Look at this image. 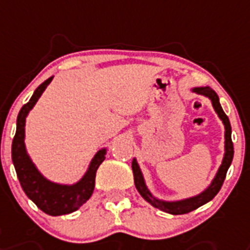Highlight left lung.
<instances>
[{"label":"left lung","instance_id":"1","mask_svg":"<svg viewBox=\"0 0 250 250\" xmlns=\"http://www.w3.org/2000/svg\"><path fill=\"white\" fill-rule=\"evenodd\" d=\"M190 90L194 92L196 94H200V96L209 98L214 111H215L218 118L221 119L223 125H225V153H223L221 166L218 167L217 172L214 175V178L211 179L209 186L206 187L204 190H201L200 193L190 196V197L180 198V200H171V201L170 200H162V198L157 197V196H154L150 192V189L146 186V182H145L144 174L141 171L140 165H139L136 158L132 160L133 180H135V187H136L137 192L150 205L157 208V209H160L161 211L172 214V215H182V214L189 213V211H193V210H196L200 206L205 205L206 202L211 201L217 196L219 189H221L222 184L225 182L227 170L231 166V162H232L233 158V144L232 140H231V125H229V117L226 115L223 109H222L221 104H219L218 94L208 85L193 86V88H190Z\"/></svg>","mask_w":250,"mask_h":250}]
</instances>
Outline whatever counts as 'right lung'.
Wrapping results in <instances>:
<instances>
[{
    "label": "right lung",
    "instance_id": "add662e5",
    "mask_svg": "<svg viewBox=\"0 0 250 250\" xmlns=\"http://www.w3.org/2000/svg\"><path fill=\"white\" fill-rule=\"evenodd\" d=\"M53 76L45 80L33 92L32 97L18 114L17 132L11 145V160L17 171L21 186L27 197L37 205L44 213L57 217L74 213L85 204L93 193L96 172L105 160L107 148H101L90 160L83 176L75 183H57L48 179L41 172L25 146V121L29 111L36 105L46 86L52 83Z\"/></svg>",
    "mask_w": 250,
    "mask_h": 250
}]
</instances>
